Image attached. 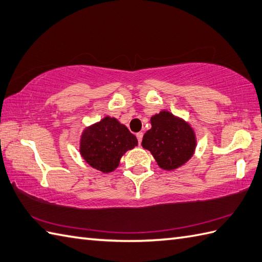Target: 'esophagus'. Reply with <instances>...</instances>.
<instances>
[{"mask_svg":"<svg viewBox=\"0 0 262 262\" xmlns=\"http://www.w3.org/2000/svg\"><path fill=\"white\" fill-rule=\"evenodd\" d=\"M142 138H143V133H142V132H138V133H137V139H138V143H139V144H141Z\"/></svg>","mask_w":262,"mask_h":262,"instance_id":"34e87169","label":"esophagus"}]
</instances>
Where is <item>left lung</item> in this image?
<instances>
[{
    "instance_id": "obj_1",
    "label": "left lung",
    "mask_w": 262,
    "mask_h": 262,
    "mask_svg": "<svg viewBox=\"0 0 262 262\" xmlns=\"http://www.w3.org/2000/svg\"><path fill=\"white\" fill-rule=\"evenodd\" d=\"M150 121L152 127L144 133L142 147L152 154L162 169L172 170L183 166L196 147L193 129L167 111L154 115Z\"/></svg>"
}]
</instances>
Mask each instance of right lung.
Listing matches in <instances>:
<instances>
[{
  "mask_svg": "<svg viewBox=\"0 0 262 262\" xmlns=\"http://www.w3.org/2000/svg\"><path fill=\"white\" fill-rule=\"evenodd\" d=\"M138 144L135 135L127 127L106 116L98 123L89 126L80 139V155L95 169L110 172L119 166L125 151Z\"/></svg>",
  "mask_w": 262,
  "mask_h": 262,
  "instance_id": "obj_1",
  "label": "right lung"
}]
</instances>
